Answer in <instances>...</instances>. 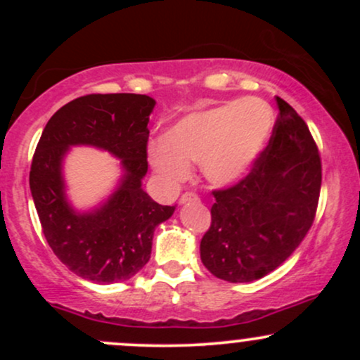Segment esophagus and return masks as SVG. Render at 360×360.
Wrapping results in <instances>:
<instances>
[{
  "instance_id": "obj_1",
  "label": "esophagus",
  "mask_w": 360,
  "mask_h": 360,
  "mask_svg": "<svg viewBox=\"0 0 360 360\" xmlns=\"http://www.w3.org/2000/svg\"><path fill=\"white\" fill-rule=\"evenodd\" d=\"M200 201V198L196 196L194 193H184L183 196L179 198V203L181 205H189V203H198Z\"/></svg>"
}]
</instances>
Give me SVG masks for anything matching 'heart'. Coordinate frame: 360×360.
Masks as SVG:
<instances>
[{"label":"heart","mask_w":360,"mask_h":360,"mask_svg":"<svg viewBox=\"0 0 360 360\" xmlns=\"http://www.w3.org/2000/svg\"><path fill=\"white\" fill-rule=\"evenodd\" d=\"M274 115L259 98H240L179 118L148 147L154 171L169 184L189 176V164L200 162L201 174L212 184L240 181L254 166L267 139Z\"/></svg>","instance_id":"1"}]
</instances>
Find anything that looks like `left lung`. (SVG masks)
<instances>
[{"instance_id":"left-lung-1","label":"left lung","mask_w":360,"mask_h":360,"mask_svg":"<svg viewBox=\"0 0 360 360\" xmlns=\"http://www.w3.org/2000/svg\"><path fill=\"white\" fill-rule=\"evenodd\" d=\"M279 115L266 150L232 188L213 191L201 262L229 283L264 278L292 254L315 220L321 160L304 120L276 96Z\"/></svg>"}]
</instances>
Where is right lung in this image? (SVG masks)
<instances>
[{
	"instance_id": "right-lung-1",
	"label": "right lung",
	"mask_w": 360,
	"mask_h": 360,
	"mask_svg": "<svg viewBox=\"0 0 360 360\" xmlns=\"http://www.w3.org/2000/svg\"><path fill=\"white\" fill-rule=\"evenodd\" d=\"M146 94H88L52 115L35 148L30 191L53 254L74 274L98 284L130 279L150 259L154 230L176 206L155 203L142 189L147 174ZM89 145L120 159L124 174L106 202L89 212L68 203L61 164L68 148Z\"/></svg>"
}]
</instances>
